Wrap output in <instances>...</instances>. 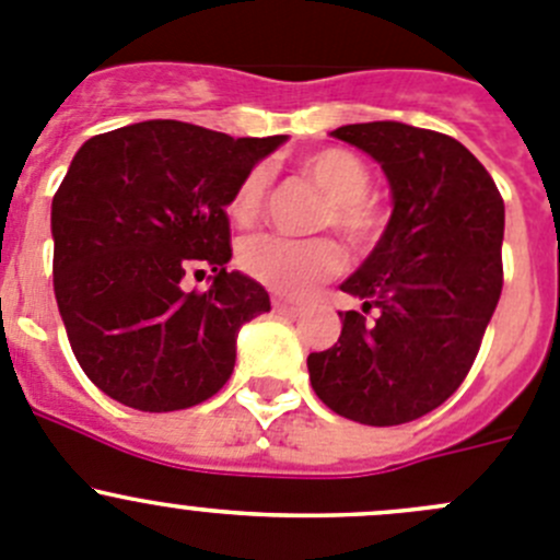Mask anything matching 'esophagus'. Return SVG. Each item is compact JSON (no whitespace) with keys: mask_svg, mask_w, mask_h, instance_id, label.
<instances>
[{"mask_svg":"<svg viewBox=\"0 0 560 560\" xmlns=\"http://www.w3.org/2000/svg\"><path fill=\"white\" fill-rule=\"evenodd\" d=\"M271 311H275L277 316L296 318V316H300V313H302V307L291 305V302H285V300H275V302H271Z\"/></svg>","mask_w":560,"mask_h":560,"instance_id":"esophagus-1","label":"esophagus"}]
</instances>
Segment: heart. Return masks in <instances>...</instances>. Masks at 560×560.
<instances>
[{
	"instance_id": "heart-1",
	"label": "heart",
	"mask_w": 560,
	"mask_h": 560,
	"mask_svg": "<svg viewBox=\"0 0 560 560\" xmlns=\"http://www.w3.org/2000/svg\"><path fill=\"white\" fill-rule=\"evenodd\" d=\"M302 173L327 195L322 225H332L351 247H371L380 238L385 220L369 200L374 178L363 159L340 148H322L302 159ZM266 170H249L231 197L233 220L249 225L264 209ZM238 264L253 280L289 300H305L322 283L338 277L346 266V255L332 238H285L260 233L247 238L238 253Z\"/></svg>"
}]
</instances>
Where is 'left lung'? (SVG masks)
Masks as SVG:
<instances>
[{"instance_id": "obj_1", "label": "left lung", "mask_w": 560, "mask_h": 560, "mask_svg": "<svg viewBox=\"0 0 560 560\" xmlns=\"http://www.w3.org/2000/svg\"><path fill=\"white\" fill-rule=\"evenodd\" d=\"M332 137L380 162L393 214L340 283L363 311L340 313L338 343L307 357L311 385L357 423H409L465 382L498 307L503 197L483 164L440 131L376 120L340 126ZM371 310L374 323L364 318Z\"/></svg>"}]
</instances>
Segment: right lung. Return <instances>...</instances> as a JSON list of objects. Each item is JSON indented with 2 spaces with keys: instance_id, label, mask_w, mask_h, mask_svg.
<instances>
[{
  "instance_id": "1",
  "label": "right lung",
  "mask_w": 560,
  "mask_h": 560,
  "mask_svg": "<svg viewBox=\"0 0 560 560\" xmlns=\"http://www.w3.org/2000/svg\"><path fill=\"white\" fill-rule=\"evenodd\" d=\"M285 140L145 120L79 148L51 200L55 296L98 390L142 412H173L231 380L238 329L271 305L253 277L225 269V209ZM197 265L215 271L203 295L179 285Z\"/></svg>"
}]
</instances>
